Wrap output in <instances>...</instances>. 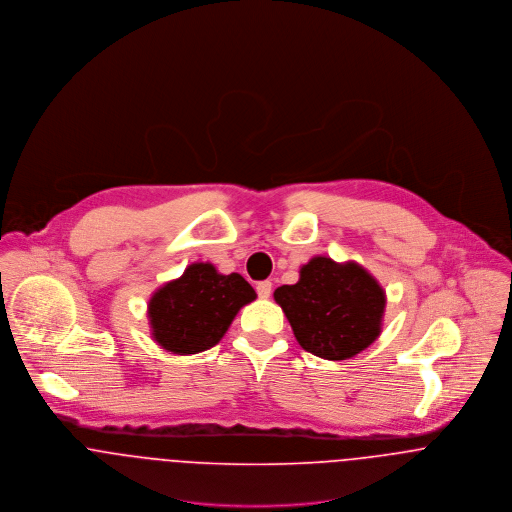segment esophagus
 I'll use <instances>...</instances> for the list:
<instances>
[{"label":"esophagus","mask_w":512,"mask_h":512,"mask_svg":"<svg viewBox=\"0 0 512 512\" xmlns=\"http://www.w3.org/2000/svg\"><path fill=\"white\" fill-rule=\"evenodd\" d=\"M271 292H273V283L271 281H261V283L257 284L259 298H269Z\"/></svg>","instance_id":"esophagus-1"}]
</instances>
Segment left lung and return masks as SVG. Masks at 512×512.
Listing matches in <instances>:
<instances>
[{"label":"left lung","instance_id":"left-lung-1","mask_svg":"<svg viewBox=\"0 0 512 512\" xmlns=\"http://www.w3.org/2000/svg\"><path fill=\"white\" fill-rule=\"evenodd\" d=\"M275 300L302 349L322 359L357 355L381 336L387 296L361 265L312 257L296 284L275 290Z\"/></svg>","mask_w":512,"mask_h":512}]
</instances>
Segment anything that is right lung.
Returning a JSON list of instances; mask_svg holds the SVG:
<instances>
[{
	"label": "right lung",
	"instance_id": "right-lung-1",
	"mask_svg": "<svg viewBox=\"0 0 512 512\" xmlns=\"http://www.w3.org/2000/svg\"><path fill=\"white\" fill-rule=\"evenodd\" d=\"M257 298L241 275H222L212 263H192L149 300L151 336L163 349L192 355L214 347L237 312Z\"/></svg>",
	"mask_w": 512,
	"mask_h": 512
}]
</instances>
